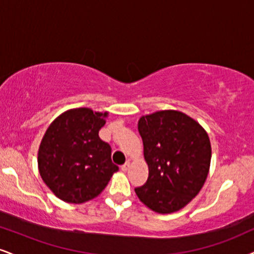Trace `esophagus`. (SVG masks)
I'll use <instances>...</instances> for the list:
<instances>
[{"label": "esophagus", "mask_w": 254, "mask_h": 254, "mask_svg": "<svg viewBox=\"0 0 254 254\" xmlns=\"http://www.w3.org/2000/svg\"><path fill=\"white\" fill-rule=\"evenodd\" d=\"M129 166H130L129 161H127L126 164H125V165H122V166H121V170H122V172H127L128 170H129Z\"/></svg>", "instance_id": "1"}]
</instances>
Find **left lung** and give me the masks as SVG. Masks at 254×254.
Returning a JSON list of instances; mask_svg holds the SVG:
<instances>
[{
	"mask_svg": "<svg viewBox=\"0 0 254 254\" xmlns=\"http://www.w3.org/2000/svg\"><path fill=\"white\" fill-rule=\"evenodd\" d=\"M148 165V179L135 189L152 211L181 209L200 192L211 165L208 134L194 119L178 111L141 117L137 124Z\"/></svg>",
	"mask_w": 254,
	"mask_h": 254,
	"instance_id": "8db88e82",
	"label": "left lung"
}]
</instances>
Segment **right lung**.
<instances>
[{
    "label": "right lung",
    "instance_id": "right-lung-1",
    "mask_svg": "<svg viewBox=\"0 0 254 254\" xmlns=\"http://www.w3.org/2000/svg\"><path fill=\"white\" fill-rule=\"evenodd\" d=\"M108 113L75 108L62 113L46 130L39 148V172L59 199L82 203L105 190L119 167L99 130Z\"/></svg>",
    "mask_w": 254,
    "mask_h": 254
}]
</instances>
